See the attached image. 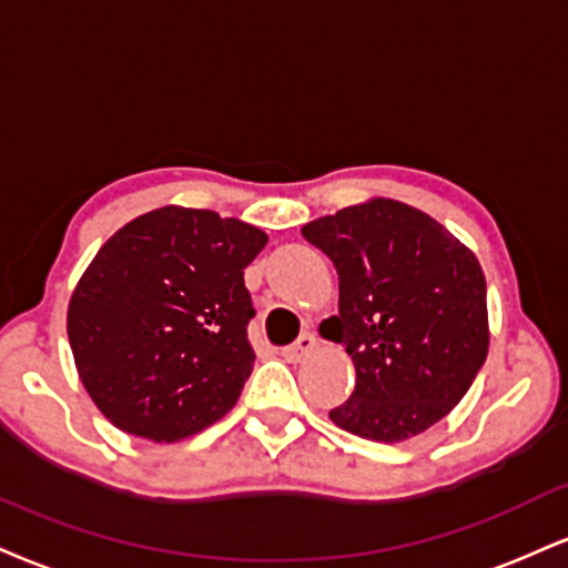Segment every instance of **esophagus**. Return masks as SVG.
Instances as JSON below:
<instances>
[{"label": "esophagus", "mask_w": 568, "mask_h": 568, "mask_svg": "<svg viewBox=\"0 0 568 568\" xmlns=\"http://www.w3.org/2000/svg\"><path fill=\"white\" fill-rule=\"evenodd\" d=\"M314 349H317V338H314L312 333H304V336H298L296 344H291L288 349H283V357L291 362H302L304 357H310Z\"/></svg>", "instance_id": "obj_1"}]
</instances>
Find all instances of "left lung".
<instances>
[{"mask_svg": "<svg viewBox=\"0 0 568 568\" xmlns=\"http://www.w3.org/2000/svg\"><path fill=\"white\" fill-rule=\"evenodd\" d=\"M302 235L336 264L338 314L325 320V338L346 346L357 371L331 420L384 444L432 428L489 352L479 258L434 216L392 197L314 219Z\"/></svg>", "mask_w": 568, "mask_h": 568, "instance_id": "1", "label": "left lung"}]
</instances>
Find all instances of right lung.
<instances>
[{
	"label": "right lung",
	"mask_w": 568,
	"mask_h": 568,
	"mask_svg": "<svg viewBox=\"0 0 568 568\" xmlns=\"http://www.w3.org/2000/svg\"><path fill=\"white\" fill-rule=\"evenodd\" d=\"M264 245L254 224L184 206L108 237L71 293L68 341L115 428L180 442L235 407L256 359L243 270Z\"/></svg>",
	"instance_id": "1"
}]
</instances>
